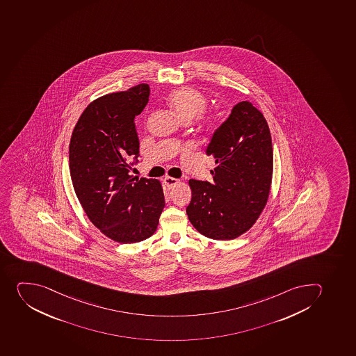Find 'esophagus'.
I'll list each match as a JSON object with an SVG mask.
<instances>
[{
    "label": "esophagus",
    "instance_id": "esophagus-1",
    "mask_svg": "<svg viewBox=\"0 0 356 356\" xmlns=\"http://www.w3.org/2000/svg\"><path fill=\"white\" fill-rule=\"evenodd\" d=\"M163 182H165V184H166V186L170 189V188H173V186L179 184V179H175V177H166L163 179Z\"/></svg>",
    "mask_w": 356,
    "mask_h": 356
}]
</instances>
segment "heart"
<instances>
[{"mask_svg":"<svg viewBox=\"0 0 356 356\" xmlns=\"http://www.w3.org/2000/svg\"><path fill=\"white\" fill-rule=\"evenodd\" d=\"M168 103L183 120H190L196 117L205 110L207 105L206 97L202 92L188 87L175 89L170 92L168 95ZM200 119L207 126H212L214 124L212 117H202Z\"/></svg>","mask_w":356,"mask_h":356,"instance_id":"obj_1","label":"heart"}]
</instances>
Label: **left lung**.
Wrapping results in <instances>:
<instances>
[{
  "mask_svg": "<svg viewBox=\"0 0 356 356\" xmlns=\"http://www.w3.org/2000/svg\"><path fill=\"white\" fill-rule=\"evenodd\" d=\"M206 154L216 160L211 182L190 179L186 214L205 237L237 238L254 225L267 204L273 179V144L264 115L239 102L216 129Z\"/></svg>",
  "mask_w": 356,
  "mask_h": 356,
  "instance_id": "1",
  "label": "left lung"
}]
</instances>
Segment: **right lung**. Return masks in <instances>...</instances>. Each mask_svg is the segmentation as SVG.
<instances>
[{
	"label": "right lung",
	"mask_w": 356,
	"mask_h": 356,
	"mask_svg": "<svg viewBox=\"0 0 356 356\" xmlns=\"http://www.w3.org/2000/svg\"><path fill=\"white\" fill-rule=\"evenodd\" d=\"M149 96L150 87L140 83L98 97L82 112L70 142V173L82 209L102 234L122 244L154 235L165 207L160 181L129 175L140 154L134 119Z\"/></svg>",
	"instance_id": "1"
}]
</instances>
